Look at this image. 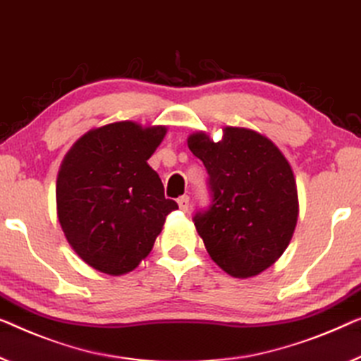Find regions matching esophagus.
<instances>
[{
  "label": "esophagus",
  "mask_w": 361,
  "mask_h": 361,
  "mask_svg": "<svg viewBox=\"0 0 361 361\" xmlns=\"http://www.w3.org/2000/svg\"><path fill=\"white\" fill-rule=\"evenodd\" d=\"M178 206H180V209L181 211H188V209H190V196H181V197H178Z\"/></svg>",
  "instance_id": "obj_1"
}]
</instances>
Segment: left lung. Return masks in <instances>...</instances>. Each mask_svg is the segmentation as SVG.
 <instances>
[{
    "label": "left lung",
    "mask_w": 361,
    "mask_h": 361,
    "mask_svg": "<svg viewBox=\"0 0 361 361\" xmlns=\"http://www.w3.org/2000/svg\"><path fill=\"white\" fill-rule=\"evenodd\" d=\"M188 147L209 173L211 204L192 217L209 256L236 279L266 271L282 256L297 225L292 166L276 144L246 128H224L219 142L195 133Z\"/></svg>",
    "instance_id": "left-lung-1"
}]
</instances>
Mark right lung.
Wrapping results in <instances>:
<instances>
[{"mask_svg": "<svg viewBox=\"0 0 361 361\" xmlns=\"http://www.w3.org/2000/svg\"><path fill=\"white\" fill-rule=\"evenodd\" d=\"M165 133V126L111 123L85 133L63 160L58 220L71 248L97 271H133L152 250L166 215L178 209L147 164Z\"/></svg>", "mask_w": 361, "mask_h": 361, "instance_id": "right-lung-1", "label": "right lung"}]
</instances>
